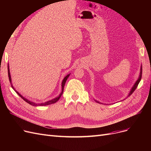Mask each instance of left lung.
I'll use <instances>...</instances> for the list:
<instances>
[{
  "label": "left lung",
  "instance_id": "8db88e82",
  "mask_svg": "<svg viewBox=\"0 0 151 151\" xmlns=\"http://www.w3.org/2000/svg\"><path fill=\"white\" fill-rule=\"evenodd\" d=\"M142 65H141V67H140V74H139V78H138V79H137V80L136 81V82L135 83V84H134V86H132V88H131V89H130V92H129V94H128V96H127V98H128L129 96H130L132 93H133L134 92V91L136 89L137 87V86H138L139 83H140V80H141V78H142ZM94 101H95L96 102L98 103H101V104H102L101 103L99 102L98 101H96V99H94Z\"/></svg>",
  "mask_w": 151,
  "mask_h": 151
}]
</instances>
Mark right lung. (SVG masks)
I'll return each instance as SVG.
<instances>
[{"label": "right lung", "mask_w": 151, "mask_h": 151, "mask_svg": "<svg viewBox=\"0 0 151 151\" xmlns=\"http://www.w3.org/2000/svg\"><path fill=\"white\" fill-rule=\"evenodd\" d=\"M7 69H8V76H9V81H10V83H11V87H12V88L15 91V92L22 99H24V101L26 102V103H29V104H31V105H32V106H46V105H48V104H53V103H56L58 100L60 99V98L61 97V96H62V93H63V88H64V86H65V83H66V81L67 80V79H68V77H69V76L70 75V74H67L64 78H63V81H62V91H61V93H60V94H59L57 97H56V98H53V99H52L51 100H49V101H46V102H45V103H35V102H33V101H30V100H29V99H26V98H25L24 97H23L22 96L21 94H19V93H18L17 91L16 90V89L14 88V86H13V85H12V81H11V74H10V70H9V63H8V66H7Z\"/></svg>", "instance_id": "add662e5"}]
</instances>
